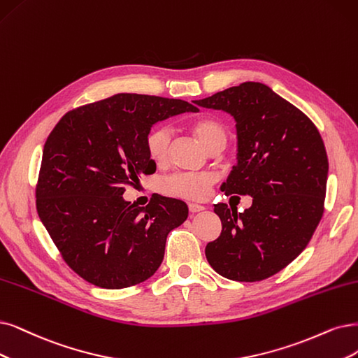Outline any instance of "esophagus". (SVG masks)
Instances as JSON below:
<instances>
[{
  "mask_svg": "<svg viewBox=\"0 0 358 358\" xmlns=\"http://www.w3.org/2000/svg\"><path fill=\"white\" fill-rule=\"evenodd\" d=\"M205 206H202V205H197V203H189V210H190V213H199V210H202Z\"/></svg>",
  "mask_w": 358,
  "mask_h": 358,
  "instance_id": "obj_1",
  "label": "esophagus"
}]
</instances>
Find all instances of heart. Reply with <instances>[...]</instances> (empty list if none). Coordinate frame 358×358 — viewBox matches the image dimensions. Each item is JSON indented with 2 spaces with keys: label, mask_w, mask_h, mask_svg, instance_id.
Listing matches in <instances>:
<instances>
[{
  "label": "heart",
  "mask_w": 358,
  "mask_h": 358,
  "mask_svg": "<svg viewBox=\"0 0 358 358\" xmlns=\"http://www.w3.org/2000/svg\"><path fill=\"white\" fill-rule=\"evenodd\" d=\"M189 129L208 152L222 149L229 140L226 124L213 116L194 119L189 124ZM169 149L171 132L166 127H156L145 137V150H148L150 161L155 164L164 165L168 161ZM215 181V176L210 172H202V174L182 172V174L171 176L164 180L162 192L168 196L181 197L187 201H205Z\"/></svg>",
  "instance_id": "heart-1"
}]
</instances>
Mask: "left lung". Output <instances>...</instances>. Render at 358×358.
<instances>
[{"label":"left lung","mask_w":358,"mask_h":358,"mask_svg":"<svg viewBox=\"0 0 358 358\" xmlns=\"http://www.w3.org/2000/svg\"><path fill=\"white\" fill-rule=\"evenodd\" d=\"M196 104L236 119L237 164L221 190L252 196L243 213L215 205L222 230L206 245V259L230 280L268 279L307 248L323 217L329 162L320 132L306 113L259 83Z\"/></svg>","instance_id":"8db88e82"}]
</instances>
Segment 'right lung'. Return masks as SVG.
Instances as JSON below:
<instances>
[{
	"mask_svg": "<svg viewBox=\"0 0 358 358\" xmlns=\"http://www.w3.org/2000/svg\"><path fill=\"white\" fill-rule=\"evenodd\" d=\"M196 106L145 94H115L66 113L44 144L36 210L64 262L84 280L122 289L152 277L166 237L187 220V205L155 196L124 201L127 186L153 174L145 150L152 127Z\"/></svg>",
	"mask_w": 358,
	"mask_h": 358,
	"instance_id": "obj_1",
	"label": "right lung"
}]
</instances>
